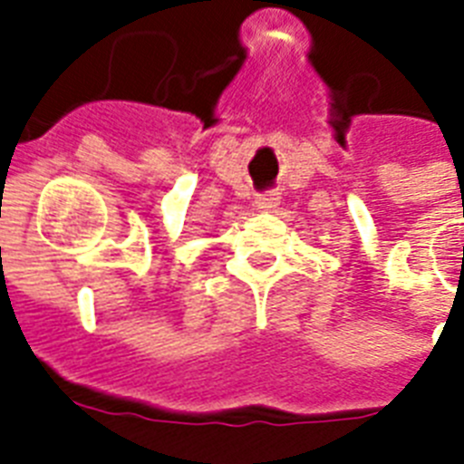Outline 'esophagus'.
<instances>
[{
	"label": "esophagus",
	"instance_id": "34e87169",
	"mask_svg": "<svg viewBox=\"0 0 464 464\" xmlns=\"http://www.w3.org/2000/svg\"><path fill=\"white\" fill-rule=\"evenodd\" d=\"M276 202H279V195H276V192H262V195L255 197V204H257L260 209H272Z\"/></svg>",
	"mask_w": 464,
	"mask_h": 464
}]
</instances>
